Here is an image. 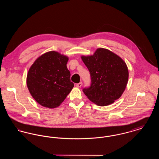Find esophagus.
Returning a JSON list of instances; mask_svg holds the SVG:
<instances>
[{
    "label": "esophagus",
    "instance_id": "obj_1",
    "mask_svg": "<svg viewBox=\"0 0 159 159\" xmlns=\"http://www.w3.org/2000/svg\"><path fill=\"white\" fill-rule=\"evenodd\" d=\"M82 82H80V83H77V84H76V86H77V88H80V87L82 86Z\"/></svg>",
    "mask_w": 159,
    "mask_h": 159
}]
</instances>
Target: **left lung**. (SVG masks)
Returning a JSON list of instances; mask_svg holds the SVG:
<instances>
[{
    "label": "left lung",
    "mask_w": 159,
    "mask_h": 159,
    "mask_svg": "<svg viewBox=\"0 0 159 159\" xmlns=\"http://www.w3.org/2000/svg\"><path fill=\"white\" fill-rule=\"evenodd\" d=\"M81 58L91 75V86L83 89L88 99L98 106H106L119 98L128 81L125 62L104 48H98L93 55H83Z\"/></svg>",
    "instance_id": "8db88e82"
}]
</instances>
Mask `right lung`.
Masks as SVG:
<instances>
[{"label":"right lung","mask_w":159,"mask_h":159,"mask_svg":"<svg viewBox=\"0 0 159 159\" xmlns=\"http://www.w3.org/2000/svg\"><path fill=\"white\" fill-rule=\"evenodd\" d=\"M68 58L55 51L40 56L32 64L27 76L31 95L40 105L53 108L66 98L74 87L67 67Z\"/></svg>","instance_id":"add662e5"}]
</instances>
